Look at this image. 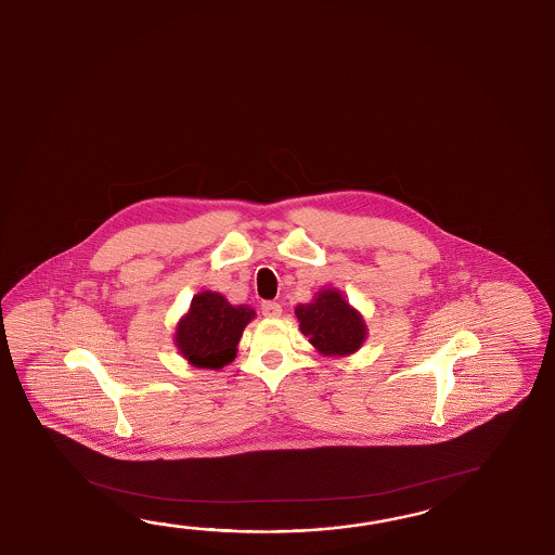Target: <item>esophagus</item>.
<instances>
[{"instance_id": "esophagus-1", "label": "esophagus", "mask_w": 555, "mask_h": 555, "mask_svg": "<svg viewBox=\"0 0 555 555\" xmlns=\"http://www.w3.org/2000/svg\"><path fill=\"white\" fill-rule=\"evenodd\" d=\"M261 313L266 317H280L282 315V305L278 301H263L261 304Z\"/></svg>"}]
</instances>
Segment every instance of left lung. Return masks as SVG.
<instances>
[{
	"instance_id": "8db88e82",
	"label": "left lung",
	"mask_w": 555,
	"mask_h": 555,
	"mask_svg": "<svg viewBox=\"0 0 555 555\" xmlns=\"http://www.w3.org/2000/svg\"><path fill=\"white\" fill-rule=\"evenodd\" d=\"M295 315L301 333L323 354L345 357L359 350L366 337L362 317L335 289L321 292L313 304L297 305Z\"/></svg>"
}]
</instances>
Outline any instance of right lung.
I'll use <instances>...</instances> for the list:
<instances>
[{"label":"right lung","mask_w":555,"mask_h":555,"mask_svg":"<svg viewBox=\"0 0 555 555\" xmlns=\"http://www.w3.org/2000/svg\"><path fill=\"white\" fill-rule=\"evenodd\" d=\"M254 315L246 305L232 307L222 295L203 292L177 326V347L198 369H222L236 357L242 331Z\"/></svg>","instance_id":"obj_1"}]
</instances>
